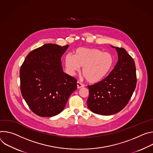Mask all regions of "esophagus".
Returning <instances> with one entry per match:
<instances>
[{"instance_id": "obj_1", "label": "esophagus", "mask_w": 153, "mask_h": 153, "mask_svg": "<svg viewBox=\"0 0 153 153\" xmlns=\"http://www.w3.org/2000/svg\"><path fill=\"white\" fill-rule=\"evenodd\" d=\"M82 87H84V84H82L81 82H80L79 81H77V88L78 89H79V88H81Z\"/></svg>"}]
</instances>
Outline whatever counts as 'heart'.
<instances>
[{
	"instance_id": "1",
	"label": "heart",
	"mask_w": 153,
	"mask_h": 153,
	"mask_svg": "<svg viewBox=\"0 0 153 153\" xmlns=\"http://www.w3.org/2000/svg\"><path fill=\"white\" fill-rule=\"evenodd\" d=\"M65 65L68 72L73 75L82 67V73L90 83L102 81L109 74L114 64L112 55L97 48L81 47L77 48L74 56L67 54Z\"/></svg>"
}]
</instances>
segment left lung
<instances>
[{
	"mask_svg": "<svg viewBox=\"0 0 153 153\" xmlns=\"http://www.w3.org/2000/svg\"><path fill=\"white\" fill-rule=\"evenodd\" d=\"M118 60L104 79L88 86V106L94 113L109 115L122 111L128 103L136 87V69L132 58L123 48L115 47Z\"/></svg>",
	"mask_w": 153,
	"mask_h": 153,
	"instance_id": "left-lung-1",
	"label": "left lung"
}]
</instances>
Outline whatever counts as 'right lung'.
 <instances>
[{
    "mask_svg": "<svg viewBox=\"0 0 153 153\" xmlns=\"http://www.w3.org/2000/svg\"><path fill=\"white\" fill-rule=\"evenodd\" d=\"M69 45L46 44L32 50L20 69L21 91L29 108L45 117L61 112L71 94L77 88V80L64 73L61 58Z\"/></svg>",
    "mask_w": 153,
    "mask_h": 153,
    "instance_id": "add662e5",
    "label": "right lung"
}]
</instances>
